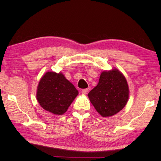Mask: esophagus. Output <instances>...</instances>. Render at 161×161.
<instances>
[{
	"label": "esophagus",
	"mask_w": 161,
	"mask_h": 161,
	"mask_svg": "<svg viewBox=\"0 0 161 161\" xmlns=\"http://www.w3.org/2000/svg\"><path fill=\"white\" fill-rule=\"evenodd\" d=\"M88 90H89L88 89H84L81 90V92H82L83 94H86L87 92H88Z\"/></svg>",
	"instance_id": "1"
}]
</instances>
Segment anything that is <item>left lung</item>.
Here are the masks:
<instances>
[{"instance_id": "obj_1", "label": "left lung", "mask_w": 161, "mask_h": 161, "mask_svg": "<svg viewBox=\"0 0 161 161\" xmlns=\"http://www.w3.org/2000/svg\"><path fill=\"white\" fill-rule=\"evenodd\" d=\"M95 109L103 117L116 114L126 106L129 97L126 78L117 69L103 71L97 85L88 94Z\"/></svg>"}]
</instances>
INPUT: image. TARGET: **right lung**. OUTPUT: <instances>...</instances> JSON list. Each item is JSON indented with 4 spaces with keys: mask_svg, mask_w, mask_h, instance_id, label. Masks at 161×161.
Segmentation results:
<instances>
[{
    "mask_svg": "<svg viewBox=\"0 0 161 161\" xmlns=\"http://www.w3.org/2000/svg\"><path fill=\"white\" fill-rule=\"evenodd\" d=\"M78 93L75 86L61 72H47L38 84L36 97L45 110L62 115L66 112Z\"/></svg>",
    "mask_w": 161,
    "mask_h": 161,
    "instance_id": "right-lung-1",
    "label": "right lung"
}]
</instances>
